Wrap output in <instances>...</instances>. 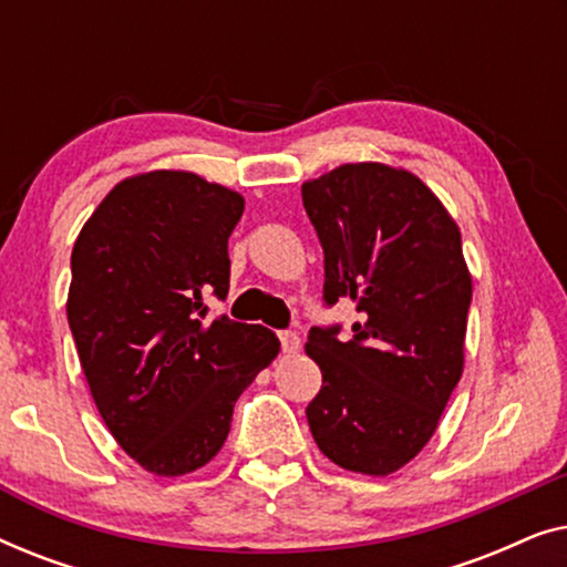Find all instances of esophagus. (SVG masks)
<instances>
[{"label":"esophagus","mask_w":567,"mask_h":567,"mask_svg":"<svg viewBox=\"0 0 567 567\" xmlns=\"http://www.w3.org/2000/svg\"><path fill=\"white\" fill-rule=\"evenodd\" d=\"M278 340H281V351L284 353H297L301 348V338L293 330H281V332H278Z\"/></svg>","instance_id":"34e87169"}]
</instances>
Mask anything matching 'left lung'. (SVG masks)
Listing matches in <instances>:
<instances>
[{
  "instance_id": "1",
  "label": "left lung",
  "mask_w": 567,
  "mask_h": 567,
  "mask_svg": "<svg viewBox=\"0 0 567 567\" xmlns=\"http://www.w3.org/2000/svg\"><path fill=\"white\" fill-rule=\"evenodd\" d=\"M324 252V305L351 299L353 338L312 328L322 371L309 431L338 467L386 477L439 429L464 369L472 276L462 235L421 177L355 162L301 185Z\"/></svg>"
}]
</instances>
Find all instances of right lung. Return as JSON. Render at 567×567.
<instances>
[{"instance_id": "1", "label": "right lung", "mask_w": 567, "mask_h": 567, "mask_svg": "<svg viewBox=\"0 0 567 567\" xmlns=\"http://www.w3.org/2000/svg\"><path fill=\"white\" fill-rule=\"evenodd\" d=\"M245 198L185 169L126 177L72 250L66 320L92 400L123 452L181 477L219 454L235 402L281 351L276 332L227 315V243Z\"/></svg>"}]
</instances>
